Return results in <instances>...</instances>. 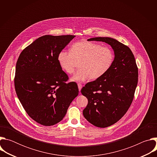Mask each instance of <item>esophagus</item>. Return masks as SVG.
<instances>
[{"label":"esophagus","mask_w":157,"mask_h":157,"mask_svg":"<svg viewBox=\"0 0 157 157\" xmlns=\"http://www.w3.org/2000/svg\"><path fill=\"white\" fill-rule=\"evenodd\" d=\"M78 89H79V91H81V88H82V84L80 83H78Z\"/></svg>","instance_id":"esophagus-1"}]
</instances>
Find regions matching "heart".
I'll return each mask as SVG.
<instances>
[{
    "label": "heart",
    "mask_w": 157,
    "mask_h": 157,
    "mask_svg": "<svg viewBox=\"0 0 157 157\" xmlns=\"http://www.w3.org/2000/svg\"><path fill=\"white\" fill-rule=\"evenodd\" d=\"M114 61V54L110 48L87 41L73 43L70 52L62 50L58 56L61 68L68 75L73 73L76 62H79V69L71 79L76 82L101 78L111 68Z\"/></svg>",
    "instance_id": "1"
}]
</instances>
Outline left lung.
Returning <instances> with one entry per match:
<instances>
[{"label": "left lung", "mask_w": 157, "mask_h": 157, "mask_svg": "<svg viewBox=\"0 0 157 157\" xmlns=\"http://www.w3.org/2000/svg\"><path fill=\"white\" fill-rule=\"evenodd\" d=\"M87 41L105 42L114 52V61L101 78L88 82L81 89L88 104L83 110L85 119L104 128L119 121L133 101L138 82V68L130 49L116 39L95 37Z\"/></svg>", "instance_id": "8db88e82"}]
</instances>
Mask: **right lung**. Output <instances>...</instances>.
Wrapping results in <instances>:
<instances>
[{
    "mask_svg": "<svg viewBox=\"0 0 157 157\" xmlns=\"http://www.w3.org/2000/svg\"><path fill=\"white\" fill-rule=\"evenodd\" d=\"M75 35H44L20 53L14 79L17 97L28 115L45 126L59 122L79 89L58 61L59 53Z\"/></svg>",
    "mask_w": 157,
    "mask_h": 157,
    "instance_id": "right-lung-1",
    "label": "right lung"
}]
</instances>
